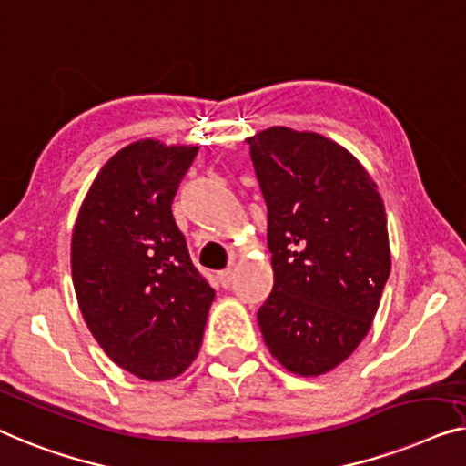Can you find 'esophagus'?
<instances>
[{"instance_id": "1", "label": "esophagus", "mask_w": 466, "mask_h": 466, "mask_svg": "<svg viewBox=\"0 0 466 466\" xmlns=\"http://www.w3.org/2000/svg\"><path fill=\"white\" fill-rule=\"evenodd\" d=\"M232 279H234L232 270H224V272L218 274V283H219L221 287H224V289H228V287L232 285Z\"/></svg>"}]
</instances>
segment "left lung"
I'll list each match as a JSON object with an SVG mask.
<instances>
[{"instance_id": "1", "label": "left lung", "mask_w": 466, "mask_h": 466, "mask_svg": "<svg viewBox=\"0 0 466 466\" xmlns=\"http://www.w3.org/2000/svg\"><path fill=\"white\" fill-rule=\"evenodd\" d=\"M268 207L274 287L258 312L272 357L299 376L346 361L390 274L384 202L349 149L272 127L247 139Z\"/></svg>"}]
</instances>
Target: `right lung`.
I'll return each mask as SVG.
<instances>
[{
  "label": "right lung",
  "mask_w": 466,
  "mask_h": 466,
  "mask_svg": "<svg viewBox=\"0 0 466 466\" xmlns=\"http://www.w3.org/2000/svg\"><path fill=\"white\" fill-rule=\"evenodd\" d=\"M198 147L141 139L95 177L71 236V277L111 361L160 382L198 355L215 291L189 259L173 198Z\"/></svg>",
  "instance_id": "1"
}]
</instances>
